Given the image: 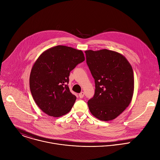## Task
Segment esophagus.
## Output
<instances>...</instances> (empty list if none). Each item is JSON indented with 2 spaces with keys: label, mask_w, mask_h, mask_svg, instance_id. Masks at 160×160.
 Here are the masks:
<instances>
[{
  "label": "esophagus",
  "mask_w": 160,
  "mask_h": 160,
  "mask_svg": "<svg viewBox=\"0 0 160 160\" xmlns=\"http://www.w3.org/2000/svg\"><path fill=\"white\" fill-rule=\"evenodd\" d=\"M84 92H81L79 94V97L81 98H82L84 97Z\"/></svg>",
  "instance_id": "esophagus-1"
}]
</instances>
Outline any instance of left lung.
<instances>
[{"mask_svg":"<svg viewBox=\"0 0 160 160\" xmlns=\"http://www.w3.org/2000/svg\"><path fill=\"white\" fill-rule=\"evenodd\" d=\"M94 79L95 92L88 102L91 114L102 121L116 118L131 103L134 89L132 68L121 53L102 49L85 51Z\"/></svg>","mask_w":160,"mask_h":160,"instance_id":"1","label":"left lung"}]
</instances>
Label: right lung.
I'll use <instances>...</instances> for the list:
<instances>
[{
	"instance_id": "1",
	"label": "right lung",
	"mask_w": 160,
	"mask_h": 160,
	"mask_svg": "<svg viewBox=\"0 0 160 160\" xmlns=\"http://www.w3.org/2000/svg\"><path fill=\"white\" fill-rule=\"evenodd\" d=\"M85 60L83 52L57 45L44 51L32 67L30 91L36 104L46 114L59 117L70 112L76 97L70 91V72Z\"/></svg>"
}]
</instances>
